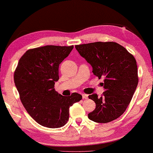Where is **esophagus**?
I'll return each instance as SVG.
<instances>
[{
    "instance_id": "34e87169",
    "label": "esophagus",
    "mask_w": 153,
    "mask_h": 153,
    "mask_svg": "<svg viewBox=\"0 0 153 153\" xmlns=\"http://www.w3.org/2000/svg\"><path fill=\"white\" fill-rule=\"evenodd\" d=\"M88 95H86V94H82V97L83 99H88Z\"/></svg>"
}]
</instances>
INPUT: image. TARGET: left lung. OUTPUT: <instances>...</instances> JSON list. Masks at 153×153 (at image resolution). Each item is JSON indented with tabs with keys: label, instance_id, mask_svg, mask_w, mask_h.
Instances as JSON below:
<instances>
[{
	"label": "left lung",
	"instance_id": "8db88e82",
	"mask_svg": "<svg viewBox=\"0 0 153 153\" xmlns=\"http://www.w3.org/2000/svg\"><path fill=\"white\" fill-rule=\"evenodd\" d=\"M75 48L93 68V74L104 77L105 91L101 97L88 96L96 107L89 113L90 120L106 123L116 120L125 111L138 85L137 61L123 46L114 42H97L76 45Z\"/></svg>",
	"mask_w": 153,
	"mask_h": 153
}]
</instances>
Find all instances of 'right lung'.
<instances>
[{"label": "right lung", "instance_id": "1", "mask_svg": "<svg viewBox=\"0 0 153 153\" xmlns=\"http://www.w3.org/2000/svg\"><path fill=\"white\" fill-rule=\"evenodd\" d=\"M73 48L47 45L28 50L19 60L14 83L27 112L42 126H64L69 120V108L82 99L79 93L62 96L54 89L59 79V65Z\"/></svg>", "mask_w": 153, "mask_h": 153}]
</instances>
